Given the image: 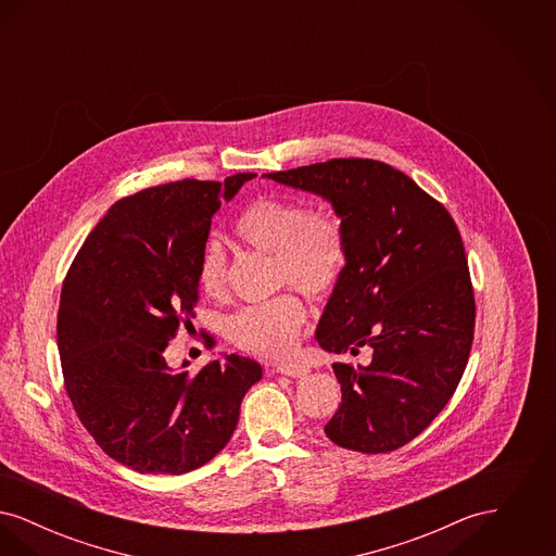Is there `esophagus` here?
<instances>
[{
    "mask_svg": "<svg viewBox=\"0 0 556 556\" xmlns=\"http://www.w3.org/2000/svg\"><path fill=\"white\" fill-rule=\"evenodd\" d=\"M275 370L281 375H288V377H304L308 372V369L302 365H279Z\"/></svg>",
    "mask_w": 556,
    "mask_h": 556,
    "instance_id": "34e87169",
    "label": "esophagus"
}]
</instances>
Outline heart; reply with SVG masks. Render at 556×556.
<instances>
[{
  "instance_id": "obj_1",
  "label": "heart",
  "mask_w": 556,
  "mask_h": 556,
  "mask_svg": "<svg viewBox=\"0 0 556 556\" xmlns=\"http://www.w3.org/2000/svg\"><path fill=\"white\" fill-rule=\"evenodd\" d=\"M236 238L245 248L275 258V283L295 286L308 295H327L344 275L348 245L342 218L336 212L311 211L308 204L283 198L254 202L236 223ZM198 286L220 300L229 291V261L218 243L206 245ZM302 300L286 291L266 302L239 308L229 318L231 342L263 358L288 356L304 327Z\"/></svg>"
}]
</instances>
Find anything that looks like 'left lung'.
<instances>
[{"mask_svg":"<svg viewBox=\"0 0 556 556\" xmlns=\"http://www.w3.org/2000/svg\"><path fill=\"white\" fill-rule=\"evenodd\" d=\"M268 179L331 202L348 245L344 275L318 320L342 402L327 438L365 454L392 452L440 415L473 344L476 298L465 245L450 212L386 162L333 159Z\"/></svg>","mask_w":556,"mask_h":556,"instance_id":"8db88e82","label":"left lung"}]
</instances>
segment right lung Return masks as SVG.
I'll return each mask as SVG.
<instances>
[{
    "label": "right lung",
    "instance_id": "add662e5",
    "mask_svg": "<svg viewBox=\"0 0 556 556\" xmlns=\"http://www.w3.org/2000/svg\"><path fill=\"white\" fill-rule=\"evenodd\" d=\"M254 173L148 187L112 204L62 283L58 352L80 424L139 473H189L231 440L256 361L229 354L198 375L164 348L198 302L212 216ZM187 367V363H184Z\"/></svg>",
    "mask_w": 556,
    "mask_h": 556
}]
</instances>
